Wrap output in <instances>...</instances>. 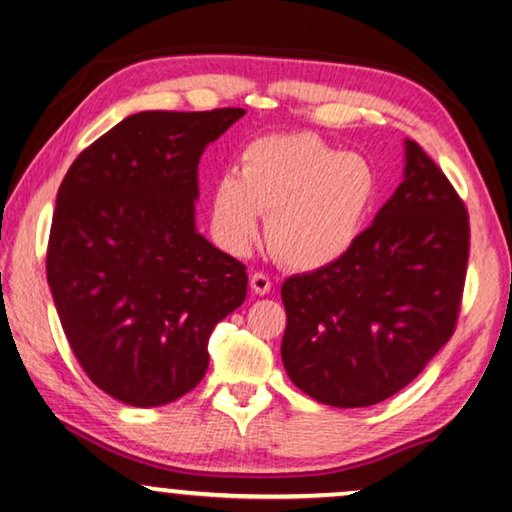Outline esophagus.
<instances>
[{
	"label": "esophagus",
	"mask_w": 512,
	"mask_h": 512,
	"mask_svg": "<svg viewBox=\"0 0 512 512\" xmlns=\"http://www.w3.org/2000/svg\"><path fill=\"white\" fill-rule=\"evenodd\" d=\"M250 287H253L255 294H269L271 292V278L262 271H255L250 276Z\"/></svg>",
	"instance_id": "esophagus-1"
}]
</instances>
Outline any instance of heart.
<instances>
[{
  "mask_svg": "<svg viewBox=\"0 0 512 512\" xmlns=\"http://www.w3.org/2000/svg\"><path fill=\"white\" fill-rule=\"evenodd\" d=\"M378 199L376 169L362 155L343 153L308 132L250 141L236 176L213 185L211 220L222 246L246 253L266 220L278 262L318 271L350 253Z\"/></svg>",
  "mask_w": 512,
  "mask_h": 512,
  "instance_id": "heart-1",
  "label": "heart"
}]
</instances>
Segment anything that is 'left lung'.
<instances>
[{
    "instance_id": "left-lung-1",
    "label": "left lung",
    "mask_w": 512,
    "mask_h": 512,
    "mask_svg": "<svg viewBox=\"0 0 512 512\" xmlns=\"http://www.w3.org/2000/svg\"><path fill=\"white\" fill-rule=\"evenodd\" d=\"M469 239L462 197L406 141V178L350 253L283 283L280 355L292 383L336 408L403 390L455 334Z\"/></svg>"
}]
</instances>
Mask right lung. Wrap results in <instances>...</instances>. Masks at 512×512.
<instances>
[{
  "instance_id": "1",
  "label": "right lung",
  "mask_w": 512,
  "mask_h": 512,
  "mask_svg": "<svg viewBox=\"0 0 512 512\" xmlns=\"http://www.w3.org/2000/svg\"><path fill=\"white\" fill-rule=\"evenodd\" d=\"M243 109L143 111L71 164L46 276L78 364L99 390L150 408L208 369V336L246 299V264L194 229L199 160Z\"/></svg>"
}]
</instances>
